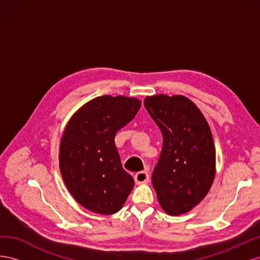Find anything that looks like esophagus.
Instances as JSON below:
<instances>
[{"mask_svg":"<svg viewBox=\"0 0 260 260\" xmlns=\"http://www.w3.org/2000/svg\"><path fill=\"white\" fill-rule=\"evenodd\" d=\"M135 181H136L137 184L146 183L149 181V176H148L147 172H145V171L138 172V174L135 176Z\"/></svg>","mask_w":260,"mask_h":260,"instance_id":"obj_1","label":"esophagus"}]
</instances>
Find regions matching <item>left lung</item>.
Listing matches in <instances>:
<instances>
[{
    "instance_id": "left-lung-1",
    "label": "left lung",
    "mask_w": 260,
    "mask_h": 260,
    "mask_svg": "<svg viewBox=\"0 0 260 260\" xmlns=\"http://www.w3.org/2000/svg\"><path fill=\"white\" fill-rule=\"evenodd\" d=\"M144 106L162 135L154 190L164 211L180 216L199 205L214 182L216 148L209 124L183 95L146 96Z\"/></svg>"
}]
</instances>
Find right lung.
Here are the masks:
<instances>
[{
    "mask_svg": "<svg viewBox=\"0 0 260 260\" xmlns=\"http://www.w3.org/2000/svg\"><path fill=\"white\" fill-rule=\"evenodd\" d=\"M141 101L103 95L72 116L59 144V169L65 185L81 206L101 215L119 211L135 185L122 168L115 136L130 122Z\"/></svg>",
    "mask_w": 260,
    "mask_h": 260,
    "instance_id": "1",
    "label": "right lung"
}]
</instances>
